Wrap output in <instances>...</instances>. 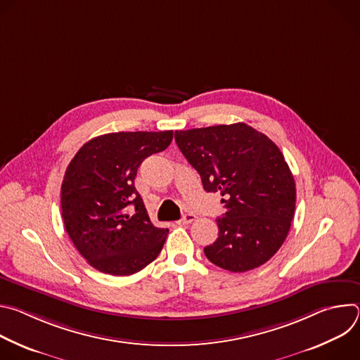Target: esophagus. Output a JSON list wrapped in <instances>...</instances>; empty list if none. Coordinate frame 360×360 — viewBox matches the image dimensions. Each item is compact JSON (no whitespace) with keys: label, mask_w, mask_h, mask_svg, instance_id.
I'll list each match as a JSON object with an SVG mask.
<instances>
[{"label":"esophagus","mask_w":360,"mask_h":360,"mask_svg":"<svg viewBox=\"0 0 360 360\" xmlns=\"http://www.w3.org/2000/svg\"><path fill=\"white\" fill-rule=\"evenodd\" d=\"M192 221H195V215H193V214H185L184 218L179 219L176 224H178V225H188V224H191Z\"/></svg>","instance_id":"1"}]
</instances>
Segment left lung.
Returning <instances> with one entry per match:
<instances>
[{
	"label": "left lung",
	"instance_id": "8db88e82",
	"mask_svg": "<svg viewBox=\"0 0 360 360\" xmlns=\"http://www.w3.org/2000/svg\"><path fill=\"white\" fill-rule=\"evenodd\" d=\"M175 141L203 189L225 196L218 239L203 249L207 258L231 272L268 262L288 236L296 203L281 149L243 122L175 131Z\"/></svg>",
	"mask_w": 360,
	"mask_h": 360
}]
</instances>
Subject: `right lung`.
Returning a JSON list of instances; mask_svg holds the SVG:
<instances>
[{
  "label": "right lung",
  "mask_w": 360,
  "mask_h": 360,
  "mask_svg": "<svg viewBox=\"0 0 360 360\" xmlns=\"http://www.w3.org/2000/svg\"><path fill=\"white\" fill-rule=\"evenodd\" d=\"M172 135L105 134L84 143L70 162L61 185L64 225L78 252L99 272L132 275L160 255L168 229L152 225L134 179L142 161L167 149Z\"/></svg>",
  "instance_id": "right-lung-1"
}]
</instances>
